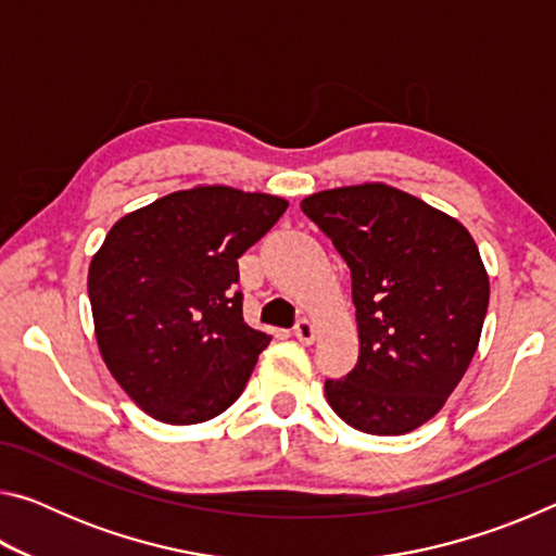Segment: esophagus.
Returning <instances> with one entry per match:
<instances>
[{
  "label": "esophagus",
  "mask_w": 556,
  "mask_h": 556,
  "mask_svg": "<svg viewBox=\"0 0 556 556\" xmlns=\"http://www.w3.org/2000/svg\"><path fill=\"white\" fill-rule=\"evenodd\" d=\"M294 336L299 338L301 343H314L316 341V326L308 318H301V321L294 326Z\"/></svg>",
  "instance_id": "obj_1"
}]
</instances>
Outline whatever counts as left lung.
Here are the masks:
<instances>
[{
    "label": "left lung",
    "instance_id": "left-lung-1",
    "mask_svg": "<svg viewBox=\"0 0 556 556\" xmlns=\"http://www.w3.org/2000/svg\"><path fill=\"white\" fill-rule=\"evenodd\" d=\"M301 211L351 267L361 336L355 368L326 380V400L365 434H407L444 407L481 341V252L456 218L384 184L314 193Z\"/></svg>",
    "mask_w": 556,
    "mask_h": 556
}]
</instances>
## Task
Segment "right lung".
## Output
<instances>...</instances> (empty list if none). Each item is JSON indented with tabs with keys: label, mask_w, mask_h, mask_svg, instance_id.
I'll return each instance as SVG.
<instances>
[{
	"label": "right lung",
	"mask_w": 556,
	"mask_h": 556,
	"mask_svg": "<svg viewBox=\"0 0 556 556\" xmlns=\"http://www.w3.org/2000/svg\"><path fill=\"white\" fill-rule=\"evenodd\" d=\"M287 205L199 186L112 225L90 262L88 296L102 361L139 409L199 425L240 397L271 338L244 324L238 257Z\"/></svg>",
	"instance_id": "add662e5"
}]
</instances>
